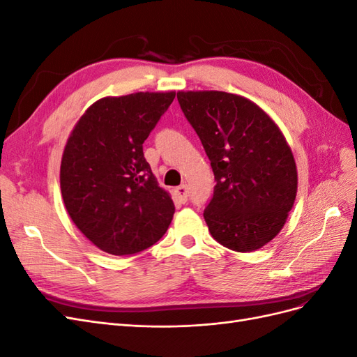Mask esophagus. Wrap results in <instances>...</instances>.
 I'll list each match as a JSON object with an SVG mask.
<instances>
[{"label":"esophagus","mask_w":357,"mask_h":357,"mask_svg":"<svg viewBox=\"0 0 357 357\" xmlns=\"http://www.w3.org/2000/svg\"><path fill=\"white\" fill-rule=\"evenodd\" d=\"M176 197L178 198L180 202H186L188 201V197H189V189L186 185H181L178 188H176Z\"/></svg>","instance_id":"34e87169"}]
</instances>
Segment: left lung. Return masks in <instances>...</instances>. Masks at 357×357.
Listing matches in <instances>:
<instances>
[{"label":"left lung","instance_id":"obj_1","mask_svg":"<svg viewBox=\"0 0 357 357\" xmlns=\"http://www.w3.org/2000/svg\"><path fill=\"white\" fill-rule=\"evenodd\" d=\"M177 100L214 172L204 210L211 236L241 253L264 247L282 231L296 198V164L284 135L240 95L188 91Z\"/></svg>","mask_w":357,"mask_h":357}]
</instances>
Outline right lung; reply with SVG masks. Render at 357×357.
<instances>
[{"label": "right lung", "instance_id": "obj_1", "mask_svg": "<svg viewBox=\"0 0 357 357\" xmlns=\"http://www.w3.org/2000/svg\"><path fill=\"white\" fill-rule=\"evenodd\" d=\"M176 92H137L93 102L75 123L61 160V192L80 232L116 256L162 238L174 215L143 153Z\"/></svg>", "mask_w": 357, "mask_h": 357}]
</instances>
